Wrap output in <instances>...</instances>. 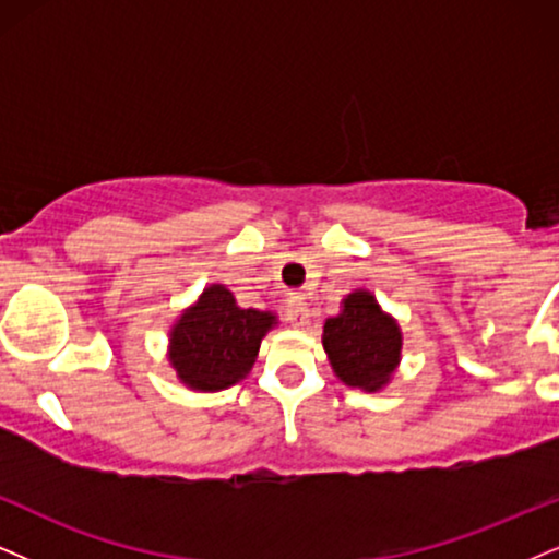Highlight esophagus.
<instances>
[{
	"instance_id": "1",
	"label": "esophagus",
	"mask_w": 559,
	"mask_h": 559,
	"mask_svg": "<svg viewBox=\"0 0 559 559\" xmlns=\"http://www.w3.org/2000/svg\"><path fill=\"white\" fill-rule=\"evenodd\" d=\"M288 322L299 330H304L309 324V309H307V304H304L301 296H294L292 304H288Z\"/></svg>"
}]
</instances>
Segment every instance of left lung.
<instances>
[{
  "label": "left lung",
  "instance_id": "1",
  "mask_svg": "<svg viewBox=\"0 0 559 559\" xmlns=\"http://www.w3.org/2000/svg\"><path fill=\"white\" fill-rule=\"evenodd\" d=\"M322 348L345 386L381 392L400 369L402 330L369 288H356L341 301V314L324 320Z\"/></svg>",
  "mask_w": 559,
  "mask_h": 559
}]
</instances>
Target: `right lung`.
I'll use <instances>...</instances> for the list:
<instances>
[{"instance_id": "1", "label": "right lung", "mask_w": 559, "mask_h": 559, "mask_svg": "<svg viewBox=\"0 0 559 559\" xmlns=\"http://www.w3.org/2000/svg\"><path fill=\"white\" fill-rule=\"evenodd\" d=\"M278 324L271 309L239 307L224 284H209L169 328L167 361L193 392H222L255 366L260 343Z\"/></svg>"}]
</instances>
